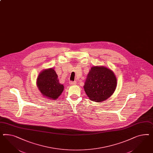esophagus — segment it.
Wrapping results in <instances>:
<instances>
[{
  "label": "esophagus",
  "mask_w": 153,
  "mask_h": 153,
  "mask_svg": "<svg viewBox=\"0 0 153 153\" xmlns=\"http://www.w3.org/2000/svg\"><path fill=\"white\" fill-rule=\"evenodd\" d=\"M69 84H70V85H75V84H76V82L75 81V82H72V81H71L69 82Z\"/></svg>",
  "instance_id": "1"
}]
</instances>
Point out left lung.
I'll return each instance as SVG.
<instances>
[{
  "mask_svg": "<svg viewBox=\"0 0 153 153\" xmlns=\"http://www.w3.org/2000/svg\"><path fill=\"white\" fill-rule=\"evenodd\" d=\"M117 87V79L108 68L93 66L84 83V89L91 100L100 102L111 96Z\"/></svg>",
  "mask_w": 153,
  "mask_h": 153,
  "instance_id": "8db88e82",
  "label": "left lung"
}]
</instances>
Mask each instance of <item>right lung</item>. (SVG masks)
<instances>
[{"label": "right lung", "instance_id": "right-lung-1", "mask_svg": "<svg viewBox=\"0 0 153 153\" xmlns=\"http://www.w3.org/2000/svg\"><path fill=\"white\" fill-rule=\"evenodd\" d=\"M53 68L42 71L37 79V86L43 96L55 100L64 91V85L59 83Z\"/></svg>", "mask_w": 153, "mask_h": 153}]
</instances>
